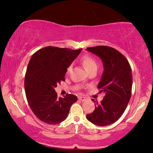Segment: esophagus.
Wrapping results in <instances>:
<instances>
[{
    "label": "esophagus",
    "mask_w": 153,
    "mask_h": 153,
    "mask_svg": "<svg viewBox=\"0 0 153 153\" xmlns=\"http://www.w3.org/2000/svg\"><path fill=\"white\" fill-rule=\"evenodd\" d=\"M78 99L79 100H81V101H85L86 98H85V97H83V96H79Z\"/></svg>",
    "instance_id": "1"
}]
</instances>
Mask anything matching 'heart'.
Instances as JSON below:
<instances>
[{"instance_id":"1","label":"heart","mask_w":153,"mask_h":153,"mask_svg":"<svg viewBox=\"0 0 153 153\" xmlns=\"http://www.w3.org/2000/svg\"><path fill=\"white\" fill-rule=\"evenodd\" d=\"M81 62L83 66V68L85 69V70L88 72L91 73L93 71H96L97 72L98 69V63L96 61V60L93 57L91 56H85L81 58ZM71 69H72V65H70L67 68V74L70 73Z\"/></svg>"}]
</instances>
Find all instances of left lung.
<instances>
[{
  "label": "left lung",
  "mask_w": 153,
  "mask_h": 153,
  "mask_svg": "<svg viewBox=\"0 0 153 153\" xmlns=\"http://www.w3.org/2000/svg\"><path fill=\"white\" fill-rule=\"evenodd\" d=\"M87 50L103 62L104 70L97 88L104 96L100 102L92 100L95 110L86 118L94 125L106 126L116 122L126 109L131 95V69L127 58L114 48L97 46Z\"/></svg>",
  "instance_id": "8db88e82"
}]
</instances>
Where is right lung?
I'll list each match as a JSON object with an SVG mask.
<instances>
[{
	"mask_svg": "<svg viewBox=\"0 0 153 153\" xmlns=\"http://www.w3.org/2000/svg\"><path fill=\"white\" fill-rule=\"evenodd\" d=\"M81 51V49L46 47L31 57L25 74V92L33 114L42 122L49 125L61 123L77 101L72 94L58 97L55 88L65 81L67 68Z\"/></svg>",
	"mask_w": 153,
	"mask_h": 153,
	"instance_id": "1",
	"label": "right lung"
}]
</instances>
